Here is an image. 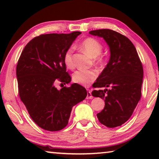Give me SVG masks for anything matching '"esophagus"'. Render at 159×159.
I'll list each match as a JSON object with an SVG mask.
<instances>
[{"instance_id":"esophagus-1","label":"esophagus","mask_w":159,"mask_h":159,"mask_svg":"<svg viewBox=\"0 0 159 159\" xmlns=\"http://www.w3.org/2000/svg\"><path fill=\"white\" fill-rule=\"evenodd\" d=\"M93 96L92 94H91V92L90 90H87V97H86V99H92Z\"/></svg>"}]
</instances>
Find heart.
Here are the masks:
<instances>
[{
    "mask_svg": "<svg viewBox=\"0 0 159 159\" xmlns=\"http://www.w3.org/2000/svg\"><path fill=\"white\" fill-rule=\"evenodd\" d=\"M83 50L95 58V62L101 65L104 64V59L100 57L103 46L98 40L94 38H86L80 44ZM63 61L66 66L69 69H73L74 63L73 60V49L69 48L67 49L63 56ZM98 77V72L94 69H80L75 71L73 74V81L83 86H89Z\"/></svg>",
    "mask_w": 159,
    "mask_h": 159,
    "instance_id": "b5f03b06",
    "label": "heart"
}]
</instances>
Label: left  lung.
<instances>
[{"label":"left lung","instance_id":"left-lung-1","mask_svg":"<svg viewBox=\"0 0 159 159\" xmlns=\"http://www.w3.org/2000/svg\"><path fill=\"white\" fill-rule=\"evenodd\" d=\"M103 38L109 45L108 64L93 84L92 95L104 99L105 106L97 116L102 124L116 128L130 118L141 98L143 68L138 54L127 37L111 29H99L89 32ZM109 87V89H107Z\"/></svg>","mask_w":159,"mask_h":159}]
</instances>
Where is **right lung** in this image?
<instances>
[{
  "label": "right lung",
  "instance_id": "obj_1",
  "mask_svg": "<svg viewBox=\"0 0 159 159\" xmlns=\"http://www.w3.org/2000/svg\"><path fill=\"white\" fill-rule=\"evenodd\" d=\"M81 34H43L29 41L19 59L17 74L19 95L32 120L40 128L58 131L68 124L72 107L87 96L77 83L58 90L56 83L71 82L63 56Z\"/></svg>",
  "mask_w": 159,
  "mask_h": 159
}]
</instances>
